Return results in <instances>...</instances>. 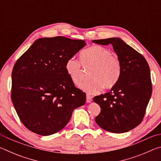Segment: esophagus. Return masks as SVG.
<instances>
[{
  "mask_svg": "<svg viewBox=\"0 0 161 161\" xmlns=\"http://www.w3.org/2000/svg\"><path fill=\"white\" fill-rule=\"evenodd\" d=\"M92 101V97L87 95V96H86V103H90Z\"/></svg>",
  "mask_w": 161,
  "mask_h": 161,
  "instance_id": "34e87169",
  "label": "esophagus"
}]
</instances>
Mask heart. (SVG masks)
Returning a JSON list of instances; mask_svg holds the SVG:
<instances>
[{
  "label": "heart",
  "mask_w": 161,
  "mask_h": 161,
  "mask_svg": "<svg viewBox=\"0 0 161 161\" xmlns=\"http://www.w3.org/2000/svg\"><path fill=\"white\" fill-rule=\"evenodd\" d=\"M84 68H89L90 79L81 84L80 88L88 94H97L105 89H111L119 81L121 72V61L118 55L108 48L93 45L84 50L80 54V61L68 59L65 69L71 81L80 85L83 79Z\"/></svg>",
  "instance_id": "b5f03b06"
}]
</instances>
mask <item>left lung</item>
<instances>
[{
    "label": "left lung",
    "instance_id": "8db88e82",
    "mask_svg": "<svg viewBox=\"0 0 161 161\" xmlns=\"http://www.w3.org/2000/svg\"><path fill=\"white\" fill-rule=\"evenodd\" d=\"M97 44H111L120 59L119 80L111 91L94 97L100 106L97 124L107 131L127 132L143 121L152 94L148 64L141 53L118 37L94 40Z\"/></svg>",
    "mask_w": 161,
    "mask_h": 161
}]
</instances>
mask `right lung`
<instances>
[{"mask_svg":"<svg viewBox=\"0 0 161 161\" xmlns=\"http://www.w3.org/2000/svg\"><path fill=\"white\" fill-rule=\"evenodd\" d=\"M86 45L84 40L57 36L37 40L16 61L11 99L19 119L31 131L49 136L59 131L86 94L67 75L68 59Z\"/></svg>","mask_w":161,"mask_h":161,"instance_id":"obj_1","label":"right lung"}]
</instances>
